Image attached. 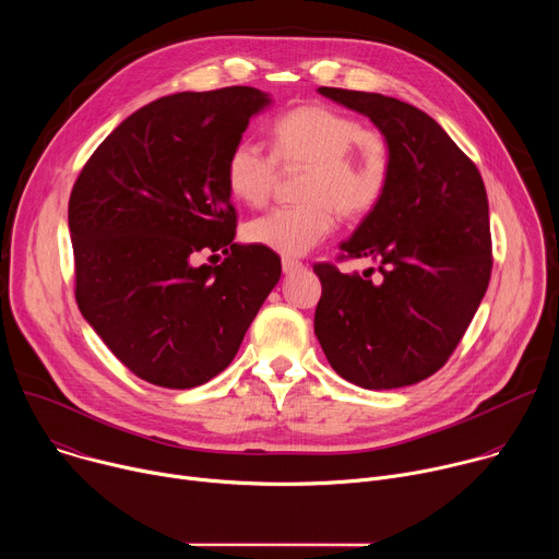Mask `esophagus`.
<instances>
[{"label": "esophagus", "mask_w": 559, "mask_h": 559, "mask_svg": "<svg viewBox=\"0 0 559 559\" xmlns=\"http://www.w3.org/2000/svg\"><path fill=\"white\" fill-rule=\"evenodd\" d=\"M281 265H283V272H285V274H294V272L302 270V263L296 261V259H283Z\"/></svg>", "instance_id": "esophagus-1"}]
</instances>
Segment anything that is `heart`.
<instances>
[{
	"mask_svg": "<svg viewBox=\"0 0 559 559\" xmlns=\"http://www.w3.org/2000/svg\"><path fill=\"white\" fill-rule=\"evenodd\" d=\"M272 154L257 141L234 143L225 162V183L234 199L248 205L270 201L278 164L307 166L300 205L274 207L246 225L250 243L283 257H302L345 216L371 212L384 197L391 173L386 139L358 119L334 108L309 104L278 115L270 128Z\"/></svg>",
	"mask_w": 559,
	"mask_h": 559,
	"instance_id": "heart-1",
	"label": "heart"
}]
</instances>
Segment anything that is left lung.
<instances>
[{
    "mask_svg": "<svg viewBox=\"0 0 559 559\" xmlns=\"http://www.w3.org/2000/svg\"><path fill=\"white\" fill-rule=\"evenodd\" d=\"M373 121L391 156L382 201L341 246L380 261L343 274L316 263L323 294L313 332L330 365L362 389H395L436 373L462 341L491 278L489 201L480 173L423 110L378 93L318 88Z\"/></svg>",
    "mask_w": 559,
    "mask_h": 559,
    "instance_id": "8db88e82",
    "label": "left lung"
}]
</instances>
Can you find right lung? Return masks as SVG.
<instances>
[{
	"label": "right lung",
	"mask_w": 559,
	"mask_h": 559,
	"mask_svg": "<svg viewBox=\"0 0 559 559\" xmlns=\"http://www.w3.org/2000/svg\"><path fill=\"white\" fill-rule=\"evenodd\" d=\"M270 97L250 86L162 97L93 152L68 201L74 298L141 380L218 376L281 278L276 252L234 243L225 162ZM223 251L221 266L193 265Z\"/></svg>",
	"instance_id": "1"
}]
</instances>
